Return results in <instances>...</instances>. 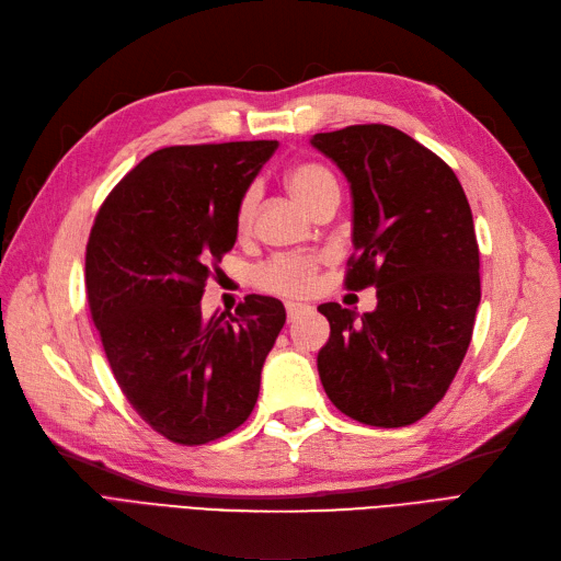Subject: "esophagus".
<instances>
[{"mask_svg": "<svg viewBox=\"0 0 561 561\" xmlns=\"http://www.w3.org/2000/svg\"><path fill=\"white\" fill-rule=\"evenodd\" d=\"M285 311H287V322H295L299 316L309 313V307H307V304H299V301H287Z\"/></svg>", "mask_w": 561, "mask_h": 561, "instance_id": "34e87169", "label": "esophagus"}]
</instances>
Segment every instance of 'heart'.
Masks as SVG:
<instances>
[{"label": "heart", "mask_w": 561, "mask_h": 561, "mask_svg": "<svg viewBox=\"0 0 561 561\" xmlns=\"http://www.w3.org/2000/svg\"><path fill=\"white\" fill-rule=\"evenodd\" d=\"M285 184L301 206L311 213H316L328 198L339 196L334 175L328 168H322L318 163L293 165L285 175ZM254 210H257V190L250 186L241 196L239 208H236V225H239V229H248L252 225ZM316 268V257H304V254H278V257L257 266V271H254V280H257V285L266 293L301 295L313 285Z\"/></svg>", "instance_id": "b5f03b06"}]
</instances>
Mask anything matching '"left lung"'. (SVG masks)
Segmentation results:
<instances>
[{
	"label": "left lung",
	"instance_id": "1",
	"mask_svg": "<svg viewBox=\"0 0 561 561\" xmlns=\"http://www.w3.org/2000/svg\"><path fill=\"white\" fill-rule=\"evenodd\" d=\"M311 145L351 186L346 287H377L369 313L318 307L330 320L322 388L367 426H410L445 398L470 346L480 250L468 198L443 159L393 126L316 133Z\"/></svg>",
	"mask_w": 561,
	"mask_h": 561
}]
</instances>
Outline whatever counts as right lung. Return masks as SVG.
<instances>
[{
    "label": "right lung",
    "mask_w": 561,
    "mask_h": 561,
    "mask_svg": "<svg viewBox=\"0 0 561 561\" xmlns=\"http://www.w3.org/2000/svg\"><path fill=\"white\" fill-rule=\"evenodd\" d=\"M276 140L163 147L118 182L87 245V295L118 388L151 428L206 445L254 410L285 325L274 297L203 318L201 297L236 243V208Z\"/></svg>",
    "instance_id": "add662e5"
}]
</instances>
